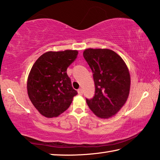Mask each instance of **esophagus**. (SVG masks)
Instances as JSON below:
<instances>
[{
    "label": "esophagus",
    "instance_id": "obj_1",
    "mask_svg": "<svg viewBox=\"0 0 160 160\" xmlns=\"http://www.w3.org/2000/svg\"><path fill=\"white\" fill-rule=\"evenodd\" d=\"M78 94H79V95H82V88H79L78 90Z\"/></svg>",
    "mask_w": 160,
    "mask_h": 160
}]
</instances>
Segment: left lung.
Returning <instances> with one entry per match:
<instances>
[{
  "label": "left lung",
  "mask_w": 160,
  "mask_h": 160,
  "mask_svg": "<svg viewBox=\"0 0 160 160\" xmlns=\"http://www.w3.org/2000/svg\"><path fill=\"white\" fill-rule=\"evenodd\" d=\"M83 57L93 72L95 94L86 98L90 109L101 118L114 115L129 95L130 78L122 58L109 49L88 48Z\"/></svg>",
  "instance_id": "8db88e82"
}]
</instances>
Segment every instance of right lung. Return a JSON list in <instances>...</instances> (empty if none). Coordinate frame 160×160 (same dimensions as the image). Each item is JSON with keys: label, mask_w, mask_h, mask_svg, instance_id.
Instances as JSON below:
<instances>
[{"label": "right lung", "mask_w": 160, "mask_h": 160, "mask_svg": "<svg viewBox=\"0 0 160 160\" xmlns=\"http://www.w3.org/2000/svg\"><path fill=\"white\" fill-rule=\"evenodd\" d=\"M78 51H49L38 58L28 80L29 98L42 115L57 117L68 109L78 92L72 86L67 69Z\"/></svg>", "instance_id": "right-lung-1"}]
</instances>
